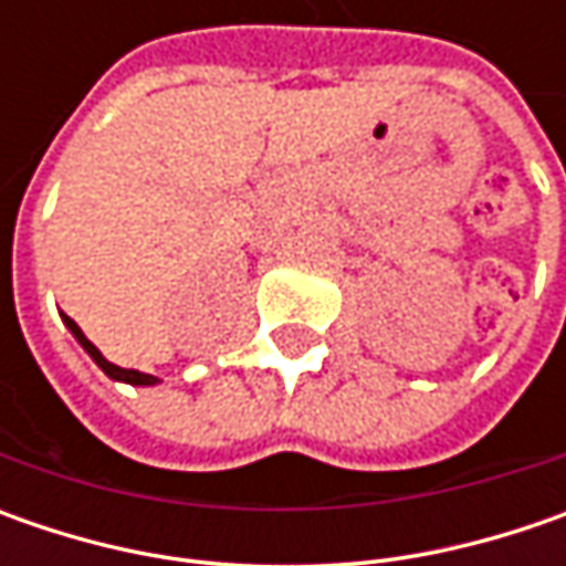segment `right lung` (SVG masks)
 <instances>
[{
    "label": "right lung",
    "mask_w": 566,
    "mask_h": 566,
    "mask_svg": "<svg viewBox=\"0 0 566 566\" xmlns=\"http://www.w3.org/2000/svg\"><path fill=\"white\" fill-rule=\"evenodd\" d=\"M65 327H69V331L75 334L77 343H81V346L87 349V356L97 361L99 368H103V371H106V375H109L113 380H125V384H135V387H150V384H157V378H154V375H144V371H135V368H119V365H113L109 359H103V353H99V349L94 346V343H91V339L81 334V327H77L72 317H65Z\"/></svg>",
    "instance_id": "right-lung-1"
}]
</instances>
